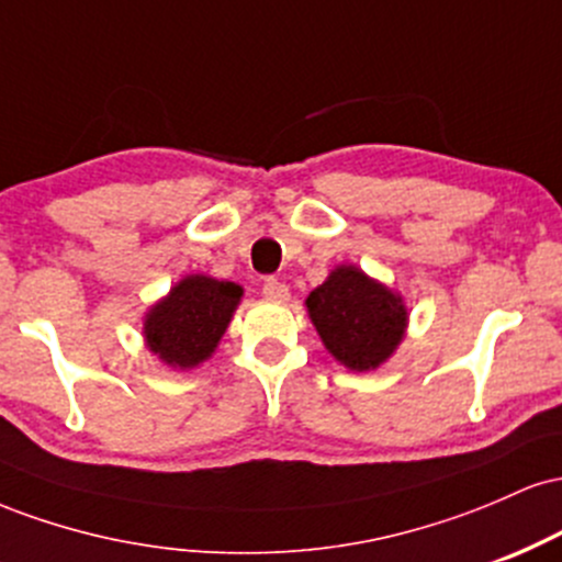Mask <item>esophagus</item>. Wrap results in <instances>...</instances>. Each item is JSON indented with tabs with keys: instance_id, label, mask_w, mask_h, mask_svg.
<instances>
[{
	"instance_id": "34e87169",
	"label": "esophagus",
	"mask_w": 562,
	"mask_h": 562,
	"mask_svg": "<svg viewBox=\"0 0 562 562\" xmlns=\"http://www.w3.org/2000/svg\"><path fill=\"white\" fill-rule=\"evenodd\" d=\"M263 295H267L269 301H288V285L285 282L274 280V277H269V280H263Z\"/></svg>"
}]
</instances>
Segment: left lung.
<instances>
[{
  "label": "left lung",
  "instance_id": "1",
  "mask_svg": "<svg viewBox=\"0 0 562 562\" xmlns=\"http://www.w3.org/2000/svg\"><path fill=\"white\" fill-rule=\"evenodd\" d=\"M306 308L327 351L357 372L383 364L402 340L406 325L402 299L357 267L330 272L308 293Z\"/></svg>",
  "mask_w": 562,
  "mask_h": 562
}]
</instances>
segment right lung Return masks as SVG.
<instances>
[{
	"mask_svg": "<svg viewBox=\"0 0 562 562\" xmlns=\"http://www.w3.org/2000/svg\"><path fill=\"white\" fill-rule=\"evenodd\" d=\"M240 295L243 288L235 282H218L203 274L184 277L147 314V346L179 370L200 364L214 353Z\"/></svg>",
	"mask_w": 562,
	"mask_h": 562,
	"instance_id": "1",
	"label": "right lung"
}]
</instances>
